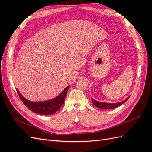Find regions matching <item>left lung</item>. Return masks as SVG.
<instances>
[{"label":"left lung","instance_id":"1","mask_svg":"<svg viewBox=\"0 0 152 152\" xmlns=\"http://www.w3.org/2000/svg\"><path fill=\"white\" fill-rule=\"evenodd\" d=\"M129 97L130 96H129L128 98H127L125 100H124L123 102H118V103H115L99 102H98V101L94 99L93 98H91V99H92V103H93V104L94 106H96V107L99 108L101 109H103V110H107V109H114V108L119 107V106H121L123 103L126 102L127 99L129 98Z\"/></svg>","mask_w":152,"mask_h":152}]
</instances>
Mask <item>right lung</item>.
<instances>
[{
  "label": "right lung",
  "mask_w": 152,
  "mask_h": 152,
  "mask_svg": "<svg viewBox=\"0 0 152 152\" xmlns=\"http://www.w3.org/2000/svg\"><path fill=\"white\" fill-rule=\"evenodd\" d=\"M70 86H67L61 93L56 98L43 102H31L25 98L20 91L16 89L17 93L19 95L22 102L31 111L42 115H51L58 112L65 102V99Z\"/></svg>",
  "instance_id": "1"
}]
</instances>
